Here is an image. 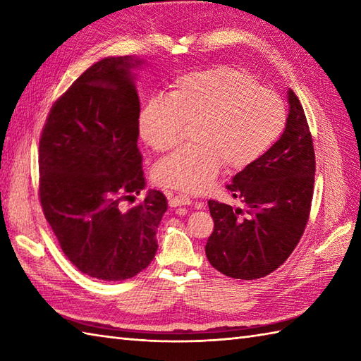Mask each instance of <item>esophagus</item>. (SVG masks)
<instances>
[{
  "mask_svg": "<svg viewBox=\"0 0 361 361\" xmlns=\"http://www.w3.org/2000/svg\"><path fill=\"white\" fill-rule=\"evenodd\" d=\"M190 203H192V198H190L189 195H185V194L169 197V204H171V208H178V206H189Z\"/></svg>",
  "mask_w": 361,
  "mask_h": 361,
  "instance_id": "obj_1",
  "label": "esophagus"
}]
</instances>
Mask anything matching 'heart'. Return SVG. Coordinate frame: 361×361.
I'll use <instances>...</instances> for the list:
<instances>
[{
  "label": "heart",
  "instance_id": "1",
  "mask_svg": "<svg viewBox=\"0 0 361 361\" xmlns=\"http://www.w3.org/2000/svg\"><path fill=\"white\" fill-rule=\"evenodd\" d=\"M192 126V147L161 161L153 176L164 188L198 194L221 164L242 171L262 158L283 133L287 109L250 73L219 66L183 75L166 97L150 99L137 118L142 142L157 153L172 150L183 127Z\"/></svg>",
  "mask_w": 361,
  "mask_h": 361
}]
</instances>
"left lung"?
<instances>
[{
    "label": "left lung",
    "instance_id": "obj_1",
    "mask_svg": "<svg viewBox=\"0 0 361 361\" xmlns=\"http://www.w3.org/2000/svg\"><path fill=\"white\" fill-rule=\"evenodd\" d=\"M287 97V126L278 142L226 186L245 209L208 202L214 231L206 257L229 278L251 281L274 271L296 248L307 225L315 150L301 102L291 90Z\"/></svg>",
    "mask_w": 361,
    "mask_h": 361
}]
</instances>
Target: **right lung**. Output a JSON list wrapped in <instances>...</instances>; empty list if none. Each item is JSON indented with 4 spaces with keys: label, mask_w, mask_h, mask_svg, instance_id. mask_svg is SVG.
<instances>
[{
    "label": "right lung",
    "mask_w": 361,
    "mask_h": 361,
    "mask_svg": "<svg viewBox=\"0 0 361 361\" xmlns=\"http://www.w3.org/2000/svg\"><path fill=\"white\" fill-rule=\"evenodd\" d=\"M133 57H106L90 66L46 119L38 147L43 214L60 248L78 270L101 281L142 271L158 250L167 200L145 188L137 149L140 97Z\"/></svg>",
    "instance_id": "right-lung-1"
}]
</instances>
